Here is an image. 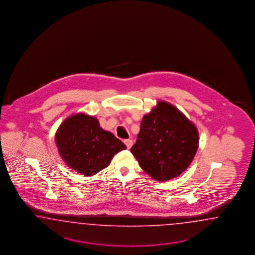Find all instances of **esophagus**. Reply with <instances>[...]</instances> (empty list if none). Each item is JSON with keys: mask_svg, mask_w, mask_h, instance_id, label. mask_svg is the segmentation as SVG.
<instances>
[{"mask_svg": "<svg viewBox=\"0 0 255 255\" xmlns=\"http://www.w3.org/2000/svg\"><path fill=\"white\" fill-rule=\"evenodd\" d=\"M124 143H125V145H126V147H127L128 149H130L131 146H132V141H131V139H127V140H125V141H124Z\"/></svg>", "mask_w": 255, "mask_h": 255, "instance_id": "34e87169", "label": "esophagus"}]
</instances>
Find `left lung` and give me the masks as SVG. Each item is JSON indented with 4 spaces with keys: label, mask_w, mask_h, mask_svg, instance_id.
Masks as SVG:
<instances>
[{
    "label": "left lung",
    "mask_w": 255,
    "mask_h": 255,
    "mask_svg": "<svg viewBox=\"0 0 255 255\" xmlns=\"http://www.w3.org/2000/svg\"><path fill=\"white\" fill-rule=\"evenodd\" d=\"M198 144L196 126L178 108L159 101L143 117L131 152L147 175L155 180L166 181L187 169Z\"/></svg>",
    "instance_id": "obj_1"
}]
</instances>
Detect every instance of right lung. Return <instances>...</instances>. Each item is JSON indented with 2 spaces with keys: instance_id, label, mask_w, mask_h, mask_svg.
<instances>
[{
  "instance_id": "1",
  "label": "right lung",
  "mask_w": 255,
  "mask_h": 255,
  "mask_svg": "<svg viewBox=\"0 0 255 255\" xmlns=\"http://www.w3.org/2000/svg\"><path fill=\"white\" fill-rule=\"evenodd\" d=\"M55 142L64 162L84 176L106 168L114 155L126 148L112 132L101 128L96 118L84 113L64 120L56 131Z\"/></svg>"
}]
</instances>
